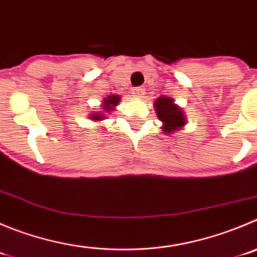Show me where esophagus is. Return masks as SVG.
Segmentation results:
<instances>
[{
	"label": "esophagus",
	"instance_id": "esophagus-1",
	"mask_svg": "<svg viewBox=\"0 0 257 257\" xmlns=\"http://www.w3.org/2000/svg\"><path fill=\"white\" fill-rule=\"evenodd\" d=\"M133 96L134 97H138V99H141V97H143V96L146 95V90L143 87H134L133 88Z\"/></svg>",
	"mask_w": 257,
	"mask_h": 257
}]
</instances>
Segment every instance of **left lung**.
<instances>
[{
	"label": "left lung",
	"mask_w": 257,
	"mask_h": 257,
	"mask_svg": "<svg viewBox=\"0 0 257 257\" xmlns=\"http://www.w3.org/2000/svg\"><path fill=\"white\" fill-rule=\"evenodd\" d=\"M155 111L158 119L162 121V132L165 134H172L180 132L186 125V117L184 110L175 104L172 97L160 96L155 100Z\"/></svg>",
	"instance_id": "obj_1"
}]
</instances>
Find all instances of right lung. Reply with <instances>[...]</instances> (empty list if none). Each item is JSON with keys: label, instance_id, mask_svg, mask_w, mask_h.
I'll list each match as a JSON object with an SVG mask.
<instances>
[{"label": "right lung", "instance_id": "1", "mask_svg": "<svg viewBox=\"0 0 257 257\" xmlns=\"http://www.w3.org/2000/svg\"><path fill=\"white\" fill-rule=\"evenodd\" d=\"M120 102V96L119 95H107V97H105L101 102V110L100 111H93L92 114H88L90 120L93 121H101L107 117V112H111L115 109L116 105H119Z\"/></svg>", "mask_w": 257, "mask_h": 257}]
</instances>
